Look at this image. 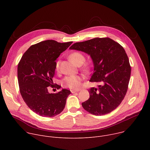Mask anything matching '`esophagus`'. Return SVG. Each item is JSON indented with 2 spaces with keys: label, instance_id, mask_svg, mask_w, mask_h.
Returning <instances> with one entry per match:
<instances>
[{
  "label": "esophagus",
  "instance_id": "1",
  "mask_svg": "<svg viewBox=\"0 0 150 150\" xmlns=\"http://www.w3.org/2000/svg\"><path fill=\"white\" fill-rule=\"evenodd\" d=\"M71 91L72 93H76V92L79 91V90H72Z\"/></svg>",
  "mask_w": 150,
  "mask_h": 150
}]
</instances>
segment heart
<instances>
[{
    "label": "heart",
    "mask_w": 150,
    "mask_h": 150,
    "mask_svg": "<svg viewBox=\"0 0 150 150\" xmlns=\"http://www.w3.org/2000/svg\"><path fill=\"white\" fill-rule=\"evenodd\" d=\"M69 59L73 63L78 66L81 65L85 61L84 56L79 52H74L71 53L69 55ZM59 61H57L56 63L55 67L57 71H58L59 68ZM89 69L90 68L88 67H85V71L88 72ZM82 79V77L79 75L67 76L63 79L62 81V84L63 87L69 88L71 89H78L81 87Z\"/></svg>",
    "instance_id": "obj_1"
}]
</instances>
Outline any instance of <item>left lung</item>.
I'll list each match as a JSON object with an SVG mask.
<instances>
[{"instance_id":"1","label":"left lung","mask_w":150,"mask_h":150,"mask_svg":"<svg viewBox=\"0 0 150 150\" xmlns=\"http://www.w3.org/2000/svg\"><path fill=\"white\" fill-rule=\"evenodd\" d=\"M69 49L90 55L94 70L90 81L101 83L98 88L90 89V98L82 103L83 108L96 116L114 110L126 94L131 76L129 59L123 47L105 37L78 42Z\"/></svg>"}]
</instances>
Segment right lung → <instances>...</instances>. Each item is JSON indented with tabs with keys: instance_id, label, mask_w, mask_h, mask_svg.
<instances>
[{
	"instance_id": "obj_1",
	"label": "right lung",
	"mask_w": 150,
	"mask_h": 150,
	"mask_svg": "<svg viewBox=\"0 0 150 150\" xmlns=\"http://www.w3.org/2000/svg\"><path fill=\"white\" fill-rule=\"evenodd\" d=\"M72 41L58 42L48 40L32 45L24 53L18 65V79L20 93L28 108L42 117H52L65 108L71 91L62 89L57 93H49L56 69V60Z\"/></svg>"
}]
</instances>
